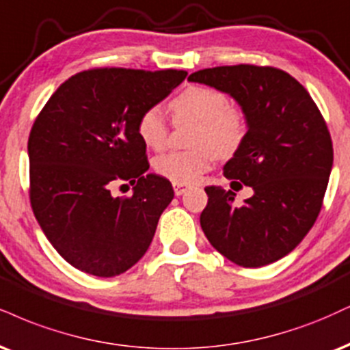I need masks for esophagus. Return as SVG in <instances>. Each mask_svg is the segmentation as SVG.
Returning a JSON list of instances; mask_svg holds the SVG:
<instances>
[{"label": "esophagus", "instance_id": "obj_1", "mask_svg": "<svg viewBox=\"0 0 350 350\" xmlns=\"http://www.w3.org/2000/svg\"><path fill=\"white\" fill-rule=\"evenodd\" d=\"M172 187H174L176 196H183V193L189 189L187 184H180V183H172Z\"/></svg>", "mask_w": 350, "mask_h": 350}]
</instances>
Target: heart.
I'll return each mask as SVG.
<instances>
[{
  "instance_id": "heart-1",
  "label": "heart",
  "mask_w": 350,
  "mask_h": 350,
  "mask_svg": "<svg viewBox=\"0 0 350 350\" xmlns=\"http://www.w3.org/2000/svg\"><path fill=\"white\" fill-rule=\"evenodd\" d=\"M178 120L196 122L191 143L196 148L167 151L154 159V171L172 183L192 184L212 167L215 154L226 158L246 137V120L238 107L230 106L225 92L208 86H189L171 100ZM138 135L150 148H161L167 125L158 107H148L138 119Z\"/></svg>"
}]
</instances>
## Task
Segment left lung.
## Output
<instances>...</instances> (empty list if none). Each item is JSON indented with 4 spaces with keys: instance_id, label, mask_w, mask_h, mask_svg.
Instances as JSON below:
<instances>
[{
    "instance_id": "1",
    "label": "left lung",
    "mask_w": 350,
    "mask_h": 350,
    "mask_svg": "<svg viewBox=\"0 0 350 350\" xmlns=\"http://www.w3.org/2000/svg\"><path fill=\"white\" fill-rule=\"evenodd\" d=\"M187 79L237 100L247 129L223 176L250 186L252 196L237 204L234 192L208 186L202 230L238 266L275 262L300 244L321 210L332 170L326 122L308 91L271 66H217Z\"/></svg>"
}]
</instances>
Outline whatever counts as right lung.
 Instances as JSON below:
<instances>
[{"label":"right lung","instance_id":"obj_1","mask_svg":"<svg viewBox=\"0 0 350 350\" xmlns=\"http://www.w3.org/2000/svg\"><path fill=\"white\" fill-rule=\"evenodd\" d=\"M186 75L178 70L81 71L60 84L33 122L27 143L33 215L73 267L116 277L150 247L174 191L166 178L148 172L138 119L167 98ZM120 180L137 183L130 198L110 193Z\"/></svg>","mask_w":350,"mask_h":350}]
</instances>
